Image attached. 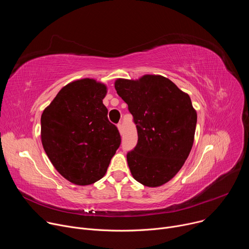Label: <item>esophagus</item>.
<instances>
[{"mask_svg": "<svg viewBox=\"0 0 249 249\" xmlns=\"http://www.w3.org/2000/svg\"><path fill=\"white\" fill-rule=\"evenodd\" d=\"M117 127H118V130H119V132H120V134L122 135V133H123V127H122V124L121 123H119V124H117Z\"/></svg>", "mask_w": 249, "mask_h": 249, "instance_id": "obj_1", "label": "esophagus"}]
</instances>
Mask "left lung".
I'll return each mask as SVG.
<instances>
[{
  "label": "left lung",
  "mask_w": 249,
  "mask_h": 249,
  "mask_svg": "<svg viewBox=\"0 0 249 249\" xmlns=\"http://www.w3.org/2000/svg\"><path fill=\"white\" fill-rule=\"evenodd\" d=\"M118 95L128 104L138 132V143L128 152L134 178L158 187L180 170L192 149L197 113L189 95L162 76L137 81L118 79Z\"/></svg>",
  "instance_id": "8db88e82"
}]
</instances>
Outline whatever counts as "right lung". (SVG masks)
<instances>
[{"label":"right lung","instance_id":"add662e5","mask_svg":"<svg viewBox=\"0 0 249 249\" xmlns=\"http://www.w3.org/2000/svg\"><path fill=\"white\" fill-rule=\"evenodd\" d=\"M106 86L83 79L65 86L41 115V142L57 171L77 185L104 176L121 144L102 103Z\"/></svg>","mask_w":249,"mask_h":249}]
</instances>
